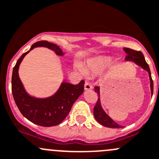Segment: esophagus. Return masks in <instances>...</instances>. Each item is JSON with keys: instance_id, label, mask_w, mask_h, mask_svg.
Masks as SVG:
<instances>
[{"instance_id": "1", "label": "esophagus", "mask_w": 159, "mask_h": 159, "mask_svg": "<svg viewBox=\"0 0 159 159\" xmlns=\"http://www.w3.org/2000/svg\"><path fill=\"white\" fill-rule=\"evenodd\" d=\"M84 89L86 90H90L92 89V86L89 83H85V84H84Z\"/></svg>"}]
</instances>
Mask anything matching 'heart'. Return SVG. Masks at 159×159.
I'll list each match as a JSON object with an SVG mask.
<instances>
[{
    "label": "heart",
    "instance_id": "heart-1",
    "mask_svg": "<svg viewBox=\"0 0 159 159\" xmlns=\"http://www.w3.org/2000/svg\"><path fill=\"white\" fill-rule=\"evenodd\" d=\"M112 61L113 60L111 57L99 56L87 61L85 69L79 63H75V69L82 75H85L86 74H99L106 70L112 64Z\"/></svg>",
    "mask_w": 159,
    "mask_h": 159
}]
</instances>
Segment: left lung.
<instances>
[{
  "mask_svg": "<svg viewBox=\"0 0 159 159\" xmlns=\"http://www.w3.org/2000/svg\"><path fill=\"white\" fill-rule=\"evenodd\" d=\"M124 51L126 53V61H133L135 63L136 65L141 67L143 70H146L148 72L149 80H150V88H151V93H152V96L153 94V80L152 79V75H151L150 68H149L148 65L145 61V58L143 57V54L140 51H134V50L129 49V48H124ZM95 92H97L98 94V100L97 101V104L95 105L94 108H93V115H94V118L100 124H101L102 126H105V127L108 128H121L122 126L116 123L112 119L109 117L108 114L104 111L103 108L101 106V94H100V87H94Z\"/></svg>",
  "mask_w": 159,
  "mask_h": 159,
  "instance_id": "obj_1",
  "label": "left lung"
}]
</instances>
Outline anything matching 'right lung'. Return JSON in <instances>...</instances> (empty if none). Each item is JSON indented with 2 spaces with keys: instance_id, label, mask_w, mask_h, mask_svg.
Segmentation results:
<instances>
[{
  "instance_id": "obj_1",
  "label": "right lung",
  "mask_w": 159,
  "mask_h": 159,
  "mask_svg": "<svg viewBox=\"0 0 159 159\" xmlns=\"http://www.w3.org/2000/svg\"><path fill=\"white\" fill-rule=\"evenodd\" d=\"M40 47L48 48L58 55L65 54L64 51L54 43L45 40L33 43L30 49L19 58L13 69L11 90L16 105L24 117L33 123L49 127L57 126L66 119L74 102L84 93V81L73 85L64 80L57 91L48 98H36L29 94L19 78V69L25 56L30 51Z\"/></svg>"
}]
</instances>
